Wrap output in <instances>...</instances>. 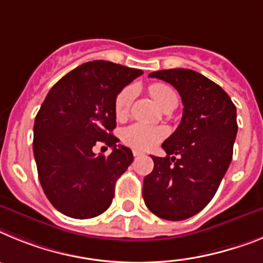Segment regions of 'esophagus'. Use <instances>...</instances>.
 I'll list each match as a JSON object with an SVG mask.
<instances>
[{
	"label": "esophagus",
	"mask_w": 263,
	"mask_h": 263,
	"mask_svg": "<svg viewBox=\"0 0 263 263\" xmlns=\"http://www.w3.org/2000/svg\"><path fill=\"white\" fill-rule=\"evenodd\" d=\"M132 154H134L135 157H138V156H140V155H143V152H141V151H139V149H134V151H132Z\"/></svg>",
	"instance_id": "34e87169"
}]
</instances>
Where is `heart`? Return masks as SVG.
Masks as SVG:
<instances>
[{
    "mask_svg": "<svg viewBox=\"0 0 263 263\" xmlns=\"http://www.w3.org/2000/svg\"><path fill=\"white\" fill-rule=\"evenodd\" d=\"M148 91H149L152 99L155 100V103L160 108H164L171 100L177 99V95H176L175 91L170 86L163 83L151 84ZM134 87L123 88L116 95L115 103H114V112H115L116 119L122 120V119L127 118L129 108H131L132 100H134ZM165 136L166 129L164 127H154V125H148L144 124V123H135V124L128 125L122 134V139L125 144L141 151L154 148Z\"/></svg>",
    "mask_w": 263,
    "mask_h": 263,
    "instance_id": "1",
    "label": "heart"
}]
</instances>
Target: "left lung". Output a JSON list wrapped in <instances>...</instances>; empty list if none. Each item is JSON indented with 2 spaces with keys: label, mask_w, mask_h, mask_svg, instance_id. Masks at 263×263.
I'll list each match as a JSON object with an SVG mask.
<instances>
[{
  "label": "left lung",
  "mask_w": 263,
  "mask_h": 263,
  "mask_svg": "<svg viewBox=\"0 0 263 263\" xmlns=\"http://www.w3.org/2000/svg\"><path fill=\"white\" fill-rule=\"evenodd\" d=\"M149 77L172 84L184 108L177 129L161 145L166 156H151L155 166L144 177L143 198L160 218L186 220L209 204L229 168L238 129L236 106L218 84L193 70Z\"/></svg>",
  "instance_id": "1"
}]
</instances>
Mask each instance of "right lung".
Listing matches in <instances>:
<instances>
[{"mask_svg":"<svg viewBox=\"0 0 263 263\" xmlns=\"http://www.w3.org/2000/svg\"><path fill=\"white\" fill-rule=\"evenodd\" d=\"M143 74L108 61H92L59 79L35 116L33 152L41 185L57 211L86 220L106 212L116 180L134 161L129 148L116 144L115 98ZM98 141L113 147L95 155Z\"/></svg>","mask_w":263,"mask_h":263,"instance_id":"1","label":"right lung"}]
</instances>
